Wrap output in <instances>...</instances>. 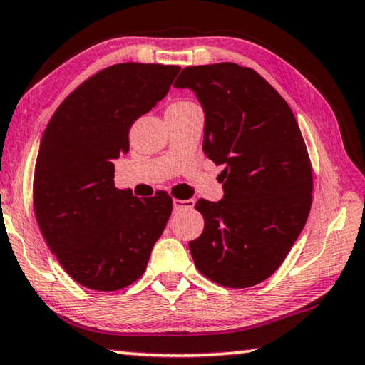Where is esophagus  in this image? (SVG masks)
<instances>
[{
	"mask_svg": "<svg viewBox=\"0 0 365 365\" xmlns=\"http://www.w3.org/2000/svg\"><path fill=\"white\" fill-rule=\"evenodd\" d=\"M192 207H194V200L192 199H187V200L175 199V200H173V208H175V212L184 210V208H192Z\"/></svg>",
	"mask_w": 365,
	"mask_h": 365,
	"instance_id": "1",
	"label": "esophagus"
}]
</instances>
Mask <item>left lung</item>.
Masks as SVG:
<instances>
[{"instance_id":"left-lung-1","label":"left lung","mask_w":365,"mask_h":365,"mask_svg":"<svg viewBox=\"0 0 365 365\" xmlns=\"http://www.w3.org/2000/svg\"><path fill=\"white\" fill-rule=\"evenodd\" d=\"M205 115L204 152L223 199L197 200L204 231L189 242L204 277L226 288L259 284L283 264L312 205V166L289 105L254 69L235 63L184 68Z\"/></svg>"}]
</instances>
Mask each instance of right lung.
Wrapping results in <instances>:
<instances>
[{
	"mask_svg": "<svg viewBox=\"0 0 365 365\" xmlns=\"http://www.w3.org/2000/svg\"><path fill=\"white\" fill-rule=\"evenodd\" d=\"M181 68L121 63L82 82L58 106L35 163L34 208L48 247L88 289L116 291L145 272L173 210L158 190L139 199L115 187L129 129L168 93Z\"/></svg>",
	"mask_w": 365,
	"mask_h": 365,
	"instance_id": "obj_1",
	"label": "right lung"
}]
</instances>
